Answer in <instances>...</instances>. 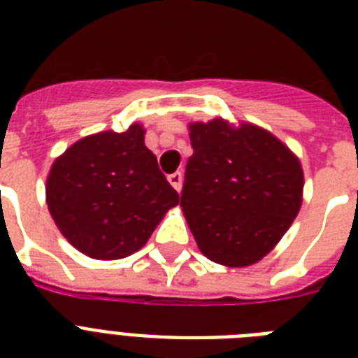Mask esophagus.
<instances>
[{
	"label": "esophagus",
	"mask_w": 358,
	"mask_h": 358,
	"mask_svg": "<svg viewBox=\"0 0 358 358\" xmlns=\"http://www.w3.org/2000/svg\"><path fill=\"white\" fill-rule=\"evenodd\" d=\"M182 178H184V176H182V173H180V171H176V173H173V174H169V182H171V185H173L176 191L182 189Z\"/></svg>",
	"instance_id": "1"
}]
</instances>
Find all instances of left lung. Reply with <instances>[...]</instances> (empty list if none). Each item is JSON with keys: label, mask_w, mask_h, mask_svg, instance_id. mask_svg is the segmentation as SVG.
I'll return each instance as SVG.
<instances>
[{"label": "left lung", "mask_w": 358, "mask_h": 358, "mask_svg": "<svg viewBox=\"0 0 358 358\" xmlns=\"http://www.w3.org/2000/svg\"><path fill=\"white\" fill-rule=\"evenodd\" d=\"M193 156L180 206L204 256L252 266L280 241L303 202L299 157L250 122H191Z\"/></svg>", "instance_id": "8db88e82"}]
</instances>
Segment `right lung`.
<instances>
[{
	"label": "right lung",
	"instance_id": "right-lung-1",
	"mask_svg": "<svg viewBox=\"0 0 358 358\" xmlns=\"http://www.w3.org/2000/svg\"><path fill=\"white\" fill-rule=\"evenodd\" d=\"M178 202L145 146L141 124L76 141L53 162L46 180V204L57 229L94 260L137 252Z\"/></svg>",
	"mask_w": 358,
	"mask_h": 358
}]
</instances>
